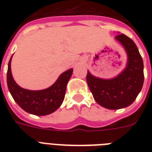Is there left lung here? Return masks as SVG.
I'll return each mask as SVG.
<instances>
[{"label":"left lung","instance_id":"8db88e82","mask_svg":"<svg viewBox=\"0 0 152 152\" xmlns=\"http://www.w3.org/2000/svg\"><path fill=\"white\" fill-rule=\"evenodd\" d=\"M128 54L126 69L112 80H102L87 74V82L95 100L110 110L129 106L137 99L144 84V63L138 48L132 39L124 34L115 37Z\"/></svg>","mask_w":152,"mask_h":152}]
</instances>
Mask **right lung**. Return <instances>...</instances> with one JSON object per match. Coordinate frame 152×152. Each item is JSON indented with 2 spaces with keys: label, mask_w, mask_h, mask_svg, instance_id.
I'll list each match as a JSON object with an SVG mask.
<instances>
[{
  "label": "right lung",
  "mask_w": 152,
  "mask_h": 152,
  "mask_svg": "<svg viewBox=\"0 0 152 152\" xmlns=\"http://www.w3.org/2000/svg\"><path fill=\"white\" fill-rule=\"evenodd\" d=\"M12 57L8 65L7 84L15 102L23 110L37 116L48 115L57 110L64 99L67 83L72 74V69L63 72L54 84L47 89L29 91L20 88L13 80L11 72Z\"/></svg>",
  "instance_id": "1"
}]
</instances>
